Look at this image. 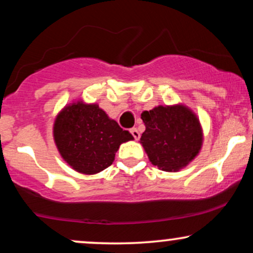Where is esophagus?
Returning a JSON list of instances; mask_svg holds the SVG:
<instances>
[{"mask_svg":"<svg viewBox=\"0 0 253 253\" xmlns=\"http://www.w3.org/2000/svg\"><path fill=\"white\" fill-rule=\"evenodd\" d=\"M130 133H132V135L134 136L135 140H138L140 138V133H139V130L136 129V128H130Z\"/></svg>","mask_w":253,"mask_h":253,"instance_id":"34e87169","label":"esophagus"}]
</instances>
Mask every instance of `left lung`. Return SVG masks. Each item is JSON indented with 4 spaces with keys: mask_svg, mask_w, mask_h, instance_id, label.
<instances>
[{
    "mask_svg": "<svg viewBox=\"0 0 253 253\" xmlns=\"http://www.w3.org/2000/svg\"><path fill=\"white\" fill-rule=\"evenodd\" d=\"M146 130L141 142L150 161L167 172L178 171L199 153V120L185 106H158L141 114Z\"/></svg>",
    "mask_w": 253,
    "mask_h": 253,
    "instance_id": "1",
    "label": "left lung"
}]
</instances>
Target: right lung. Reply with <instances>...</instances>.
<instances>
[{
	"instance_id": "1",
	"label": "right lung",
	"mask_w": 253,
	"mask_h": 253,
	"mask_svg": "<svg viewBox=\"0 0 253 253\" xmlns=\"http://www.w3.org/2000/svg\"><path fill=\"white\" fill-rule=\"evenodd\" d=\"M117 121L97 105L77 102L67 106L54 124V140L69 166L84 174H95L114 161L119 146L132 140Z\"/></svg>"
}]
</instances>
